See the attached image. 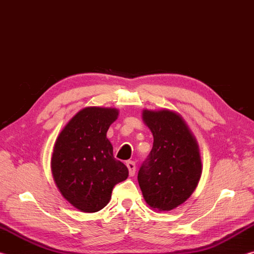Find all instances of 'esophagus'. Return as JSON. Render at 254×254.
I'll return each instance as SVG.
<instances>
[{
	"instance_id": "esophagus-1",
	"label": "esophagus",
	"mask_w": 254,
	"mask_h": 254,
	"mask_svg": "<svg viewBox=\"0 0 254 254\" xmlns=\"http://www.w3.org/2000/svg\"><path fill=\"white\" fill-rule=\"evenodd\" d=\"M127 167L128 169V173H130V176H134L135 171H136V166L134 161H127Z\"/></svg>"
}]
</instances>
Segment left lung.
I'll return each instance as SVG.
<instances>
[{"label":"left lung","mask_w":254,"mask_h":254,"mask_svg":"<svg viewBox=\"0 0 254 254\" xmlns=\"http://www.w3.org/2000/svg\"><path fill=\"white\" fill-rule=\"evenodd\" d=\"M142 118L153 134V145L137 182L150 207L171 210L189 198L199 182L198 145L183 118L173 111L144 110Z\"/></svg>","instance_id":"obj_1"}]
</instances>
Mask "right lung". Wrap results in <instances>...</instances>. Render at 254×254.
Returning a JSON list of instances; mask_svg holds the SVG:
<instances>
[{"label": "right lung", "mask_w": 254, "mask_h": 254, "mask_svg": "<svg viewBox=\"0 0 254 254\" xmlns=\"http://www.w3.org/2000/svg\"><path fill=\"white\" fill-rule=\"evenodd\" d=\"M117 109L86 107L72 118L55 143L51 169L62 195L81 212L104 208L112 190L128 170L113 156L106 132L118 119Z\"/></svg>", "instance_id": "right-lung-1"}]
</instances>
